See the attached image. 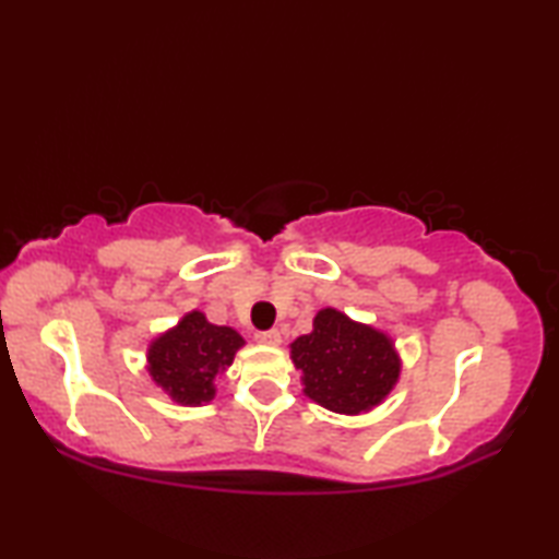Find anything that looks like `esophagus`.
Wrapping results in <instances>:
<instances>
[{
  "instance_id": "obj_1",
  "label": "esophagus",
  "mask_w": 559,
  "mask_h": 559,
  "mask_svg": "<svg viewBox=\"0 0 559 559\" xmlns=\"http://www.w3.org/2000/svg\"><path fill=\"white\" fill-rule=\"evenodd\" d=\"M257 340L259 343H263V345H281V333L278 330H266V333H257Z\"/></svg>"
}]
</instances>
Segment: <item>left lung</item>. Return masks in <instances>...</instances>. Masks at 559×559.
<instances>
[{
  "mask_svg": "<svg viewBox=\"0 0 559 559\" xmlns=\"http://www.w3.org/2000/svg\"><path fill=\"white\" fill-rule=\"evenodd\" d=\"M290 359L308 400L347 416L380 406L402 374L394 340L335 308L318 310L313 330L290 343Z\"/></svg>",
  "mask_w": 559,
  "mask_h": 559,
  "instance_id": "obj_1",
  "label": "left lung"
}]
</instances>
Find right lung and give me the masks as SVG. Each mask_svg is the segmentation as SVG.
Returning <instances> with one entry per match:
<instances>
[{
	"instance_id": "add662e5",
	"label": "right lung",
	"mask_w": 559,
	"mask_h": 559,
	"mask_svg": "<svg viewBox=\"0 0 559 559\" xmlns=\"http://www.w3.org/2000/svg\"><path fill=\"white\" fill-rule=\"evenodd\" d=\"M241 347L243 337L234 328L214 325L200 310H192L150 343L147 372L173 402L202 406L214 400L216 374L231 367Z\"/></svg>"
}]
</instances>
